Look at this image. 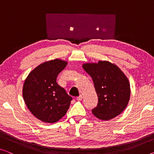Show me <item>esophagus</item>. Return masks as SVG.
<instances>
[{
    "label": "esophagus",
    "mask_w": 154,
    "mask_h": 154,
    "mask_svg": "<svg viewBox=\"0 0 154 154\" xmlns=\"http://www.w3.org/2000/svg\"><path fill=\"white\" fill-rule=\"evenodd\" d=\"M82 98H83V96L82 95H80L79 97H77V100H82Z\"/></svg>",
    "instance_id": "esophagus-1"
}]
</instances>
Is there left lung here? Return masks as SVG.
I'll return each instance as SVG.
<instances>
[{"label":"left lung","mask_w":154,"mask_h":154,"mask_svg":"<svg viewBox=\"0 0 154 154\" xmlns=\"http://www.w3.org/2000/svg\"><path fill=\"white\" fill-rule=\"evenodd\" d=\"M82 67L93 80L98 95L97 107L92 113L98 119L109 120L120 114L130 98L129 80L119 67L109 61L85 63Z\"/></svg>","instance_id":"8db88e82"}]
</instances>
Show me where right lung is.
I'll return each mask as SVG.
<instances>
[{"mask_svg": "<svg viewBox=\"0 0 154 154\" xmlns=\"http://www.w3.org/2000/svg\"><path fill=\"white\" fill-rule=\"evenodd\" d=\"M67 62L60 59L47 61L31 72L23 87V96L29 110L38 119L54 123L66 114L72 98L56 82Z\"/></svg>", "mask_w": 154, "mask_h": 154, "instance_id": "add662e5", "label": "right lung"}]
</instances>
